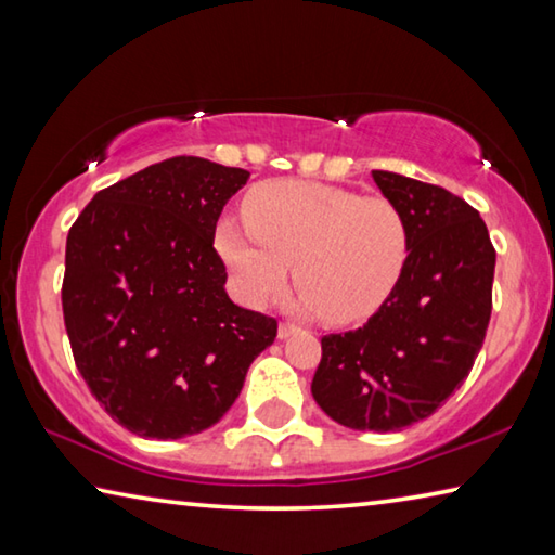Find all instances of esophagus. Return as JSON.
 <instances>
[{
  "label": "esophagus",
  "mask_w": 555,
  "mask_h": 555,
  "mask_svg": "<svg viewBox=\"0 0 555 555\" xmlns=\"http://www.w3.org/2000/svg\"><path fill=\"white\" fill-rule=\"evenodd\" d=\"M296 331H298V327L294 323H281L279 325V337H281V340H286V337H291Z\"/></svg>",
  "instance_id": "1"
}]
</instances>
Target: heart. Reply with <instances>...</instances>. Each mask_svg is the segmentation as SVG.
Instances as JSON below:
<instances>
[{
    "label": "heart",
    "instance_id": "obj_1",
    "mask_svg": "<svg viewBox=\"0 0 555 555\" xmlns=\"http://www.w3.org/2000/svg\"><path fill=\"white\" fill-rule=\"evenodd\" d=\"M244 218H224L215 247L247 304L279 291L294 261L304 311L362 321L387 304L409 264V220L382 195L276 181L249 195Z\"/></svg>",
    "mask_w": 555,
    "mask_h": 555
}]
</instances>
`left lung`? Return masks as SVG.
Listing matches in <instances>:
<instances>
[{"label":"left lung","instance_id":"8db88e82","mask_svg":"<svg viewBox=\"0 0 555 555\" xmlns=\"http://www.w3.org/2000/svg\"><path fill=\"white\" fill-rule=\"evenodd\" d=\"M372 176L406 215L409 264L367 323L323 337L311 391L340 426L387 434L436 413L473 370L492 315L496 251L480 212L446 188Z\"/></svg>","mask_w":555,"mask_h":555}]
</instances>
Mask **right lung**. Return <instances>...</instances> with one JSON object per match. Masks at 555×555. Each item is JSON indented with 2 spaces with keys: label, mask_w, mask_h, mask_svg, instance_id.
I'll return each mask as SVG.
<instances>
[{
  "label": "right lung",
  "mask_w": 555,
  "mask_h": 555,
  "mask_svg": "<svg viewBox=\"0 0 555 555\" xmlns=\"http://www.w3.org/2000/svg\"><path fill=\"white\" fill-rule=\"evenodd\" d=\"M249 171L173 156L100 191L65 242L63 321L82 379L142 438L230 411L276 318L232 304L215 224Z\"/></svg>",
  "instance_id": "1"
}]
</instances>
